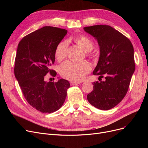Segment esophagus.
I'll use <instances>...</instances> for the list:
<instances>
[{
	"label": "esophagus",
	"mask_w": 148,
	"mask_h": 148,
	"mask_svg": "<svg viewBox=\"0 0 148 148\" xmlns=\"http://www.w3.org/2000/svg\"><path fill=\"white\" fill-rule=\"evenodd\" d=\"M79 83H80L79 82H70V84H71V86H74V85L78 84Z\"/></svg>",
	"instance_id": "obj_1"
}]
</instances>
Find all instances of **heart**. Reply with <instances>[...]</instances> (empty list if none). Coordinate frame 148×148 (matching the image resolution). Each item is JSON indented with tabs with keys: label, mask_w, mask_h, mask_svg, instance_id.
<instances>
[{
	"label": "heart",
	"mask_w": 148,
	"mask_h": 148,
	"mask_svg": "<svg viewBox=\"0 0 148 148\" xmlns=\"http://www.w3.org/2000/svg\"><path fill=\"white\" fill-rule=\"evenodd\" d=\"M74 40L86 52L91 51L94 48V42L86 36H77ZM68 47V42L66 41H62L58 45L55 50V56L58 60L61 61L66 58ZM90 70V65L86 61L80 62L66 61L60 65L59 73L66 79L80 82L84 79V76L89 73Z\"/></svg>",
	"instance_id": "heart-1"
}]
</instances>
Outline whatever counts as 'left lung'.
Returning <instances> with one entry per match:
<instances>
[{
    "label": "left lung",
    "instance_id": "8db88e82",
    "mask_svg": "<svg viewBox=\"0 0 148 148\" xmlns=\"http://www.w3.org/2000/svg\"><path fill=\"white\" fill-rule=\"evenodd\" d=\"M94 36L99 47V58L93 74L105 80L93 83L94 89L87 95L89 103L107 110L118 105L125 96L135 71L134 48L128 38L107 25L83 28Z\"/></svg>",
    "mask_w": 148,
    "mask_h": 148
}]
</instances>
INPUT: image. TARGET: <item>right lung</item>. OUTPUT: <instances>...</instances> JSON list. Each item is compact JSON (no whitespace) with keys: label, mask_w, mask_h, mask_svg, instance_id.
I'll list each match as a JSON object with an SVG mask.
<instances>
[{"label":"right lung","mask_w":148,"mask_h":148,"mask_svg":"<svg viewBox=\"0 0 148 148\" xmlns=\"http://www.w3.org/2000/svg\"><path fill=\"white\" fill-rule=\"evenodd\" d=\"M68 31L44 26L29 34L20 41L15 60L14 74L27 103L42 113H51L64 104L70 84L61 79L47 82L45 75L55 60V50Z\"/></svg>","instance_id":"obj_1"}]
</instances>
